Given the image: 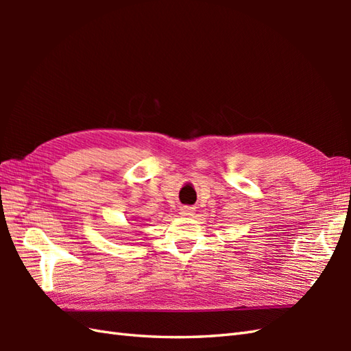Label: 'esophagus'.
<instances>
[{"label": "esophagus", "instance_id": "esophagus-1", "mask_svg": "<svg viewBox=\"0 0 351 351\" xmlns=\"http://www.w3.org/2000/svg\"><path fill=\"white\" fill-rule=\"evenodd\" d=\"M181 215H184V217H191V215H195V208L191 206H182L180 210Z\"/></svg>", "mask_w": 351, "mask_h": 351}]
</instances>
